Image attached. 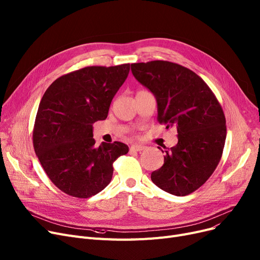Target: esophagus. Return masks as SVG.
I'll return each mask as SVG.
<instances>
[{
    "label": "esophagus",
    "instance_id": "obj_1",
    "mask_svg": "<svg viewBox=\"0 0 260 260\" xmlns=\"http://www.w3.org/2000/svg\"><path fill=\"white\" fill-rule=\"evenodd\" d=\"M145 149V145L139 144V143H134L131 145V150L132 151H136V152H141Z\"/></svg>",
    "mask_w": 260,
    "mask_h": 260
}]
</instances>
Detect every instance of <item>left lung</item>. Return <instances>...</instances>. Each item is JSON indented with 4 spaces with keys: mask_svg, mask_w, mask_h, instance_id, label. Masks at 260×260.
<instances>
[{
    "mask_svg": "<svg viewBox=\"0 0 260 260\" xmlns=\"http://www.w3.org/2000/svg\"><path fill=\"white\" fill-rule=\"evenodd\" d=\"M132 72L155 95L158 122L177 128L178 142L165 151L152 182L177 197L192 193L211 176L223 153L226 121L219 101L198 74L174 62L132 63Z\"/></svg>",
    "mask_w": 260,
    "mask_h": 260,
    "instance_id": "left-lung-1",
    "label": "left lung"
}]
</instances>
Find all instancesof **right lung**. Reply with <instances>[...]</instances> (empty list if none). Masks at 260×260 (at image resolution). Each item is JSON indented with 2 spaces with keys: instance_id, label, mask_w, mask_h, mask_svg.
Segmentation results:
<instances>
[{
  "instance_id": "obj_1",
  "label": "right lung",
  "mask_w": 260,
  "mask_h": 260,
  "mask_svg": "<svg viewBox=\"0 0 260 260\" xmlns=\"http://www.w3.org/2000/svg\"><path fill=\"white\" fill-rule=\"evenodd\" d=\"M129 67H86L58 77L44 92L32 144L43 170L62 192L81 199L99 193L110 183L112 164L128 152L119 141L96 148L92 124L107 118Z\"/></svg>"
}]
</instances>
